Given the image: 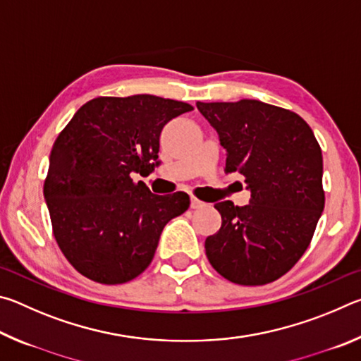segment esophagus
Wrapping results in <instances>:
<instances>
[{
  "label": "esophagus",
  "instance_id": "1",
  "mask_svg": "<svg viewBox=\"0 0 361 361\" xmlns=\"http://www.w3.org/2000/svg\"><path fill=\"white\" fill-rule=\"evenodd\" d=\"M205 204L202 202V200L195 199V197H191V209H202Z\"/></svg>",
  "mask_w": 361,
  "mask_h": 361
}]
</instances>
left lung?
<instances>
[{
  "mask_svg": "<svg viewBox=\"0 0 361 361\" xmlns=\"http://www.w3.org/2000/svg\"><path fill=\"white\" fill-rule=\"evenodd\" d=\"M226 149V172L245 176L250 204L216 202L221 229L205 255L224 279L264 285L296 264L325 207L323 157L301 116L259 100L197 102Z\"/></svg>",
  "mask_w": 361,
  "mask_h": 361,
  "instance_id": "8db88e82",
  "label": "left lung"
}]
</instances>
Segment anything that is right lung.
Wrapping results in <instances>:
<instances>
[{
	"label": "right lung",
	"mask_w": 361,
	"mask_h": 361,
	"mask_svg": "<svg viewBox=\"0 0 361 361\" xmlns=\"http://www.w3.org/2000/svg\"><path fill=\"white\" fill-rule=\"evenodd\" d=\"M192 111L156 95L99 97L78 109L49 156L44 199L65 258L105 285L126 283L154 258L162 229L189 195L152 194L143 181L161 166L164 126Z\"/></svg>",
	"instance_id": "add662e5"
}]
</instances>
